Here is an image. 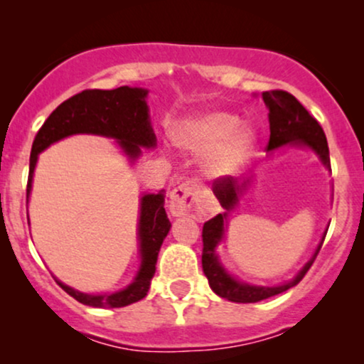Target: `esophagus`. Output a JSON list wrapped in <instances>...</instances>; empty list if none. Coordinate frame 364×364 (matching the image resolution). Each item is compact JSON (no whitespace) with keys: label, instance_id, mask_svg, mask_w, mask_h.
<instances>
[{"label":"esophagus","instance_id":"obj_1","mask_svg":"<svg viewBox=\"0 0 364 364\" xmlns=\"http://www.w3.org/2000/svg\"><path fill=\"white\" fill-rule=\"evenodd\" d=\"M200 193V185L195 179H188V181L174 188L171 191L169 208L174 215H188L195 210L196 196Z\"/></svg>","mask_w":364,"mask_h":364}]
</instances>
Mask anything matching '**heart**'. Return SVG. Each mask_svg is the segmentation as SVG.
Listing matches in <instances>:
<instances>
[{"mask_svg": "<svg viewBox=\"0 0 364 364\" xmlns=\"http://www.w3.org/2000/svg\"><path fill=\"white\" fill-rule=\"evenodd\" d=\"M174 139L195 152H208L207 171L220 178L235 174L252 156L257 135L241 124L240 116L225 111H210L183 123Z\"/></svg>", "mask_w": 364, "mask_h": 364, "instance_id": "1", "label": "heart"}]
</instances>
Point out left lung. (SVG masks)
I'll list each match as a JSON object with an SVG mask.
<instances>
[{
    "label": "left lung",
    "instance_id": "8db88e82",
    "mask_svg": "<svg viewBox=\"0 0 364 364\" xmlns=\"http://www.w3.org/2000/svg\"><path fill=\"white\" fill-rule=\"evenodd\" d=\"M263 101H265L267 107H269V121H270V139L267 144V150H274L277 147H282L286 144L292 145H308L318 154L321 162L325 166H330L328 157V145L327 136H325L323 128L320 123L308 112L306 107L303 106L294 95L286 90H267L262 94ZM246 185L245 183H237L232 176H223L217 178L212 185L214 195L220 202L225 210H231L237 203L241 190ZM224 214L215 215L214 219L207 220L202 229V267L203 274L207 275L208 284H210L212 291L219 294L220 298L229 299L235 303H257L262 299L272 298L275 294L291 289L306 275L310 267L315 262V257L318 255L321 245L316 250L315 257L304 265V269L292 279L291 282L282 284L277 287H258V286H248V284H241L235 281L225 270L223 269L215 255V246L220 241L224 235ZM325 240V237H323Z\"/></svg>",
    "mask_w": 364,
    "mask_h": 364
}]
</instances>
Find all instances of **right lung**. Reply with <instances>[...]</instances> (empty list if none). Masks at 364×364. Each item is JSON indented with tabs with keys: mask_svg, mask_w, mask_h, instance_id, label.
I'll return each mask as SVG.
<instances>
[{
	"mask_svg": "<svg viewBox=\"0 0 364 364\" xmlns=\"http://www.w3.org/2000/svg\"><path fill=\"white\" fill-rule=\"evenodd\" d=\"M145 95H147L145 89H132V87H118L112 90L89 89L61 102L44 121L32 144L27 198L31 193L37 156L65 136L75 133L111 136L119 141L121 147L132 159L140 156V147H154L156 135L150 127ZM164 190L159 191L157 195L141 196L139 223L141 265L135 281L127 289L112 294L94 296L75 291L60 281L56 282L78 303L94 308H121L144 299L149 292L150 281L156 274L159 250L171 228L164 208Z\"/></svg>",
	"mask_w": 364,
	"mask_h": 364,
	"instance_id": "add662e5",
	"label": "right lung"
}]
</instances>
